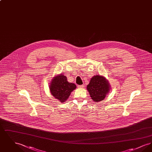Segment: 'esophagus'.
<instances>
[{"label":"esophagus","mask_w":152,"mask_h":152,"mask_svg":"<svg viewBox=\"0 0 152 152\" xmlns=\"http://www.w3.org/2000/svg\"><path fill=\"white\" fill-rule=\"evenodd\" d=\"M78 87L80 88H83L84 87V85H81V86H78Z\"/></svg>","instance_id":"1"}]
</instances>
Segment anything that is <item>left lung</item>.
<instances>
[{"instance_id":"1","label":"left lung","mask_w":152,"mask_h":152,"mask_svg":"<svg viewBox=\"0 0 152 152\" xmlns=\"http://www.w3.org/2000/svg\"><path fill=\"white\" fill-rule=\"evenodd\" d=\"M87 89L92 100L99 102L102 101L108 94L110 86L104 76L97 75L91 79Z\"/></svg>"}]
</instances>
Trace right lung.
<instances>
[{
  "label": "right lung",
  "mask_w": 152,
  "mask_h": 152,
  "mask_svg": "<svg viewBox=\"0 0 152 152\" xmlns=\"http://www.w3.org/2000/svg\"><path fill=\"white\" fill-rule=\"evenodd\" d=\"M49 88L52 95L61 102L67 100L76 86L67 81V77L63 74L55 76L51 80Z\"/></svg>",
  "instance_id": "add662e5"
}]
</instances>
